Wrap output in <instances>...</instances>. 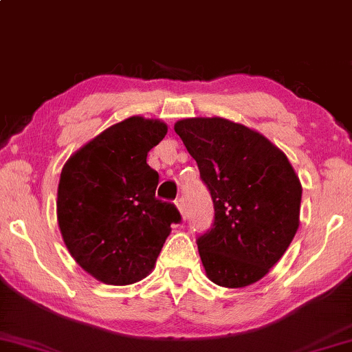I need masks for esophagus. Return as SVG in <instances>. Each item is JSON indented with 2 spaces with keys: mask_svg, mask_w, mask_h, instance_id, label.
<instances>
[{
  "mask_svg": "<svg viewBox=\"0 0 352 352\" xmlns=\"http://www.w3.org/2000/svg\"><path fill=\"white\" fill-rule=\"evenodd\" d=\"M175 205H177V208H179V212L182 213V217L187 215V212H185V200L182 199V197H180V199L175 200Z\"/></svg>",
  "mask_w": 352,
  "mask_h": 352,
  "instance_id": "34e87169",
  "label": "esophagus"
}]
</instances>
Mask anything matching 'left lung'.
I'll list each match as a JSON object with an SVG mask.
<instances>
[{"label": "left lung", "mask_w": 352, "mask_h": 352, "mask_svg": "<svg viewBox=\"0 0 352 352\" xmlns=\"http://www.w3.org/2000/svg\"><path fill=\"white\" fill-rule=\"evenodd\" d=\"M173 129L215 208L212 228L197 238L207 276L225 288L260 281L300 227L302 188L288 157L260 132L221 117L184 119Z\"/></svg>", "instance_id": "obj_1"}]
</instances>
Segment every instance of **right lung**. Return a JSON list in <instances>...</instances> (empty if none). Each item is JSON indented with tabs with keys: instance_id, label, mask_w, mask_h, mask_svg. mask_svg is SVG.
<instances>
[{
	"instance_id": "right-lung-1",
	"label": "right lung",
	"mask_w": 352,
	"mask_h": 352,
	"mask_svg": "<svg viewBox=\"0 0 352 352\" xmlns=\"http://www.w3.org/2000/svg\"><path fill=\"white\" fill-rule=\"evenodd\" d=\"M165 134L160 120L129 117L72 153L60 172V235L80 268L106 285L147 276L182 220L175 205L155 199L159 173L147 164Z\"/></svg>"
}]
</instances>
